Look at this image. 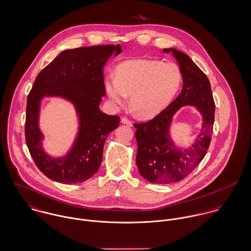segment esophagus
Segmentation results:
<instances>
[{
    "mask_svg": "<svg viewBox=\"0 0 251 251\" xmlns=\"http://www.w3.org/2000/svg\"><path fill=\"white\" fill-rule=\"evenodd\" d=\"M122 123L124 125H126L128 126H133V123L131 121H129L127 118H122Z\"/></svg>",
    "mask_w": 251,
    "mask_h": 251,
    "instance_id": "1",
    "label": "esophagus"
}]
</instances>
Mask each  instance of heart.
<instances>
[{"label":"heart","instance_id":"heart-1","mask_svg":"<svg viewBox=\"0 0 251 251\" xmlns=\"http://www.w3.org/2000/svg\"><path fill=\"white\" fill-rule=\"evenodd\" d=\"M182 75L173 62L133 59L116 69V79L108 78L106 92L118 105H125L131 97L133 112L140 118H152L162 112L180 88Z\"/></svg>","mask_w":251,"mask_h":251}]
</instances>
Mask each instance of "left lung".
Returning <instances> with one entry per match:
<instances>
[{
    "instance_id": "8db88e82",
    "label": "left lung",
    "mask_w": 251,
    "mask_h": 251,
    "mask_svg": "<svg viewBox=\"0 0 251 251\" xmlns=\"http://www.w3.org/2000/svg\"><path fill=\"white\" fill-rule=\"evenodd\" d=\"M163 52H172L178 62L183 78L181 93L152 120L134 124L137 168L141 176L154 184L177 182L193 172L205 156L215 120V102L205 74L189 55L176 49H164ZM183 106L196 107L203 118L200 133L187 149L177 147L170 137L172 119Z\"/></svg>"
}]
</instances>
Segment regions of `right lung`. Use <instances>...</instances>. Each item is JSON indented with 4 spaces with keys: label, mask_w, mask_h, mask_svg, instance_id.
<instances>
[{
    "label": "right lung",
    "mask_w": 251,
    "mask_h": 251,
    "mask_svg": "<svg viewBox=\"0 0 251 251\" xmlns=\"http://www.w3.org/2000/svg\"><path fill=\"white\" fill-rule=\"evenodd\" d=\"M121 52L120 44L65 50L36 76L26 100L25 143L37 168L50 179L76 184L86 181L98 172L105 140L120 124L118 116L100 110L105 96L103 67L112 55ZM44 97L67 100L78 116L77 136L68 153L60 158L50 157L43 148L39 119Z\"/></svg>",
    "instance_id": "obj_1"
}]
</instances>
